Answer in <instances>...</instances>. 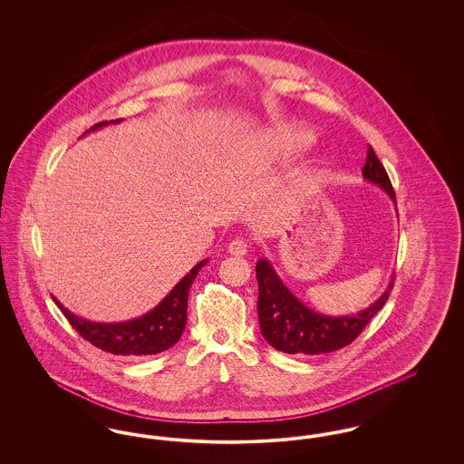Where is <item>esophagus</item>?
Returning a JSON list of instances; mask_svg holds the SVG:
<instances>
[{"label":"esophagus","instance_id":"34e87169","mask_svg":"<svg viewBox=\"0 0 464 464\" xmlns=\"http://www.w3.org/2000/svg\"><path fill=\"white\" fill-rule=\"evenodd\" d=\"M246 250H248V245H246L243 238H235L227 246V252L231 256H237V257H243L246 254Z\"/></svg>","mask_w":464,"mask_h":464}]
</instances>
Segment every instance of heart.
<instances>
[{"mask_svg":"<svg viewBox=\"0 0 464 464\" xmlns=\"http://www.w3.org/2000/svg\"><path fill=\"white\" fill-rule=\"evenodd\" d=\"M285 139H287L288 142H292V144H295V146H301V144H304L306 140H308V133L304 132V130H288L285 133Z\"/></svg>","mask_w":464,"mask_h":464,"instance_id":"heart-1","label":"heart"}]
</instances>
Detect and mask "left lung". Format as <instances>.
Returning a JSON list of instances; mask_svg holds the SVG:
<instances>
[{"label":"left lung","instance_id":"1","mask_svg":"<svg viewBox=\"0 0 464 464\" xmlns=\"http://www.w3.org/2000/svg\"><path fill=\"white\" fill-rule=\"evenodd\" d=\"M362 174L395 201L392 180L371 146L367 150V160ZM256 278L259 284L257 314L261 332L275 350L290 354L332 353L352 344L374 318L375 313L386 304L393 288L392 280V284L374 304L356 314L329 316L304 306L284 285V282L266 259L257 261Z\"/></svg>","mask_w":464,"mask_h":464}]
</instances>
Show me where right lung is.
Wrapping results in <instances>:
<instances>
[{
    "mask_svg": "<svg viewBox=\"0 0 464 464\" xmlns=\"http://www.w3.org/2000/svg\"><path fill=\"white\" fill-rule=\"evenodd\" d=\"M111 121V123H118ZM110 121H101L93 125L90 130H97ZM89 132V130H87ZM208 259L199 261L170 294L150 313L139 316L130 322L121 324H97L85 318H80L67 311L55 297V304L64 313L72 329L78 332L85 341L92 343L95 348L102 352L121 356H142V354H156L172 348L182 335L186 327V309H188V294L193 285L199 269L207 265Z\"/></svg>",
    "mask_w": 464,
    "mask_h": 464,
    "instance_id": "1",
    "label": "right lung"
}]
</instances>
